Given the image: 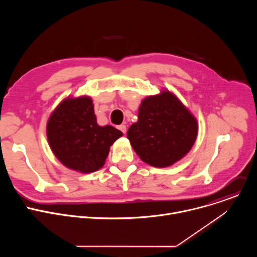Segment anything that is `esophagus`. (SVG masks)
I'll return each instance as SVG.
<instances>
[{
    "label": "esophagus",
    "instance_id": "obj_1",
    "mask_svg": "<svg viewBox=\"0 0 257 257\" xmlns=\"http://www.w3.org/2000/svg\"><path fill=\"white\" fill-rule=\"evenodd\" d=\"M118 129H119L120 131H122L124 134L126 133V126H125V125H120V126H118Z\"/></svg>",
    "mask_w": 257,
    "mask_h": 257
}]
</instances>
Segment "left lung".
Here are the masks:
<instances>
[{
    "instance_id": "obj_1",
    "label": "left lung",
    "mask_w": 257,
    "mask_h": 257,
    "mask_svg": "<svg viewBox=\"0 0 257 257\" xmlns=\"http://www.w3.org/2000/svg\"><path fill=\"white\" fill-rule=\"evenodd\" d=\"M197 122L170 92L142 100L138 121L130 126L127 138L146 164L169 167L184 157L197 136Z\"/></svg>"
}]
</instances>
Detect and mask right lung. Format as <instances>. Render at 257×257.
Returning <instances> with one entry per match:
<instances>
[{"label": "right lung", "mask_w": 257, "mask_h": 257, "mask_svg": "<svg viewBox=\"0 0 257 257\" xmlns=\"http://www.w3.org/2000/svg\"><path fill=\"white\" fill-rule=\"evenodd\" d=\"M48 140L55 156L69 169L92 173L101 168L111 146L123 133L98 126L89 97L67 98L52 114Z\"/></svg>", "instance_id": "1"}]
</instances>
